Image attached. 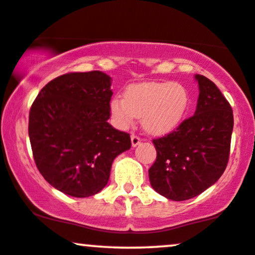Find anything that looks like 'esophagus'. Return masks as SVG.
I'll return each mask as SVG.
<instances>
[{
    "label": "esophagus",
    "instance_id": "1",
    "mask_svg": "<svg viewBox=\"0 0 255 255\" xmlns=\"http://www.w3.org/2000/svg\"><path fill=\"white\" fill-rule=\"evenodd\" d=\"M130 140H131V146L133 147H136L137 145H140L141 142V139L137 135H135V134H131Z\"/></svg>",
    "mask_w": 255,
    "mask_h": 255
}]
</instances>
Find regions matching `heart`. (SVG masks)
<instances>
[{"label": "heart", "mask_w": 255, "mask_h": 255, "mask_svg": "<svg viewBox=\"0 0 255 255\" xmlns=\"http://www.w3.org/2000/svg\"><path fill=\"white\" fill-rule=\"evenodd\" d=\"M190 107V94L176 82H145L126 89L124 98L110 102V113L120 128L130 127L136 118L152 135H165L179 127Z\"/></svg>", "instance_id": "obj_1"}]
</instances>
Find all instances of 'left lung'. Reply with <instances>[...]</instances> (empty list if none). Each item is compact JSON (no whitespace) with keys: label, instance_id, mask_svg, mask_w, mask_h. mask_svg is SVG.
Masks as SVG:
<instances>
[{"label":"left lung","instance_id":"obj_1","mask_svg":"<svg viewBox=\"0 0 255 255\" xmlns=\"http://www.w3.org/2000/svg\"><path fill=\"white\" fill-rule=\"evenodd\" d=\"M199 95L195 115L167 135L153 140L157 159L148 170L152 188L172 201L196 197L225 172L231 151L234 118L220 89L195 76Z\"/></svg>","mask_w":255,"mask_h":255}]
</instances>
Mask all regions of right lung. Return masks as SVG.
<instances>
[{
	"label": "right lung",
	"mask_w": 255,
	"mask_h": 255,
	"mask_svg": "<svg viewBox=\"0 0 255 255\" xmlns=\"http://www.w3.org/2000/svg\"><path fill=\"white\" fill-rule=\"evenodd\" d=\"M112 78L101 71L59 76L41 89L29 112L33 157L46 182L72 197H90L109 180L130 136L108 124Z\"/></svg>",
	"instance_id": "add662e5"
}]
</instances>
